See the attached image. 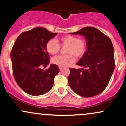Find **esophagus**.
Listing matches in <instances>:
<instances>
[{"mask_svg":"<svg viewBox=\"0 0 126 126\" xmlns=\"http://www.w3.org/2000/svg\"><path fill=\"white\" fill-rule=\"evenodd\" d=\"M63 69V68H62V67H60V71H62Z\"/></svg>","mask_w":126,"mask_h":126,"instance_id":"esophagus-1","label":"esophagus"}]
</instances>
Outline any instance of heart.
Masks as SVG:
<instances>
[{
	"instance_id": "obj_1",
	"label": "heart",
	"mask_w": 126,
	"mask_h": 126,
	"mask_svg": "<svg viewBox=\"0 0 126 126\" xmlns=\"http://www.w3.org/2000/svg\"><path fill=\"white\" fill-rule=\"evenodd\" d=\"M60 44L54 39H49L46 44V50L49 54L56 55L61 50V47H66V55H59L53 58L52 62L60 67H67L75 62L74 56L82 57L87 49V44L82 38L74 35H65L59 38Z\"/></svg>"
}]
</instances>
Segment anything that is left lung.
<instances>
[{
	"mask_svg": "<svg viewBox=\"0 0 126 126\" xmlns=\"http://www.w3.org/2000/svg\"><path fill=\"white\" fill-rule=\"evenodd\" d=\"M71 33L84 36L87 49L77 63L86 69L69 68V86L82 97L98 95L107 87L115 68L114 50L111 41L94 27L87 26Z\"/></svg>",
	"mask_w": 126,
	"mask_h": 126,
	"instance_id": "left-lung-1",
	"label": "left lung"
}]
</instances>
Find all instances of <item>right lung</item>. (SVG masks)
<instances>
[{
    "label": "right lung",
    "mask_w": 126,
    "mask_h": 126,
    "mask_svg": "<svg viewBox=\"0 0 126 126\" xmlns=\"http://www.w3.org/2000/svg\"><path fill=\"white\" fill-rule=\"evenodd\" d=\"M57 34L42 27L33 28L22 32L12 49L13 77L19 87L31 95L48 92L54 85V77L60 71L58 66L53 63L45 70L41 68L49 63L46 44Z\"/></svg>",
    "instance_id": "right-lung-1"
}]
</instances>
